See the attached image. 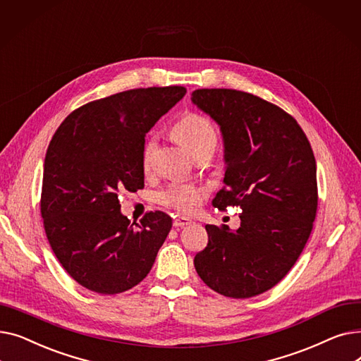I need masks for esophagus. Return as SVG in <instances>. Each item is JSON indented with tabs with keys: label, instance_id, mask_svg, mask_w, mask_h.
<instances>
[{
	"label": "esophagus",
	"instance_id": "obj_1",
	"mask_svg": "<svg viewBox=\"0 0 361 361\" xmlns=\"http://www.w3.org/2000/svg\"><path fill=\"white\" fill-rule=\"evenodd\" d=\"M192 224V219H188L185 216H177L174 221H173V225L174 228H183V226H187Z\"/></svg>",
	"mask_w": 361,
	"mask_h": 361
}]
</instances>
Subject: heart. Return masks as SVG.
Returning a JSON list of instances; mask_svg holds the SVG:
<instances>
[{
	"label": "heart",
	"instance_id": "heart-1",
	"mask_svg": "<svg viewBox=\"0 0 361 361\" xmlns=\"http://www.w3.org/2000/svg\"><path fill=\"white\" fill-rule=\"evenodd\" d=\"M173 135L193 158L202 155L212 157L218 145V133L214 124L206 117L195 112L185 114L184 117L176 123L173 127ZM155 149V139H149L142 154V165L145 169L150 168L152 161H154ZM158 200L164 206L188 214L193 212L199 206L202 200V188L187 183L174 181L158 195Z\"/></svg>",
	"mask_w": 361,
	"mask_h": 361
}]
</instances>
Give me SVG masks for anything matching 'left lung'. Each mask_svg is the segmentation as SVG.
Masks as SVG:
<instances>
[{"label":"left lung","mask_w":361,"mask_h":361,"mask_svg":"<svg viewBox=\"0 0 361 361\" xmlns=\"http://www.w3.org/2000/svg\"><path fill=\"white\" fill-rule=\"evenodd\" d=\"M192 102L218 126L225 187L214 206H241L240 228L206 225L195 268L207 287L233 298L271 290L310 237L317 209L316 161L305 131L279 106L233 89H197Z\"/></svg>","instance_id":"left-lung-1"}]
</instances>
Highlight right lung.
<instances>
[{
  "mask_svg": "<svg viewBox=\"0 0 361 361\" xmlns=\"http://www.w3.org/2000/svg\"><path fill=\"white\" fill-rule=\"evenodd\" d=\"M181 86L133 89L73 111L48 146L41 214L67 274L99 294L133 288L154 267L173 219L121 214L118 193L145 185V135L185 94Z\"/></svg>",
  "mask_w": 361,
  "mask_h": 361,
  "instance_id": "right-lung-1",
  "label": "right lung"
}]
</instances>
